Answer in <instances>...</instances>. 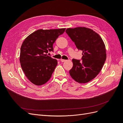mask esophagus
<instances>
[{
  "instance_id": "obj_1",
  "label": "esophagus",
  "mask_w": 123,
  "mask_h": 123,
  "mask_svg": "<svg viewBox=\"0 0 123 123\" xmlns=\"http://www.w3.org/2000/svg\"><path fill=\"white\" fill-rule=\"evenodd\" d=\"M65 61H66V60H65V59H61V62H65Z\"/></svg>"
}]
</instances>
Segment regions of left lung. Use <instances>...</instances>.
<instances>
[{
    "instance_id": "8db88e82",
    "label": "left lung",
    "mask_w": 123,
    "mask_h": 123,
    "mask_svg": "<svg viewBox=\"0 0 123 123\" xmlns=\"http://www.w3.org/2000/svg\"><path fill=\"white\" fill-rule=\"evenodd\" d=\"M79 50L83 51L82 62L73 59L69 73L80 84L87 83L97 76L106 59V50L102 38L93 30L86 27L68 28L66 31Z\"/></svg>"
}]
</instances>
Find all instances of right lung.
<instances>
[{"mask_svg":"<svg viewBox=\"0 0 123 123\" xmlns=\"http://www.w3.org/2000/svg\"><path fill=\"white\" fill-rule=\"evenodd\" d=\"M66 28L38 30L25 38L20 48L19 61L27 79L37 86L46 84L57 65L56 59L48 56L53 44Z\"/></svg>","mask_w":123,"mask_h":123,"instance_id":"right-lung-1","label":"right lung"}]
</instances>
